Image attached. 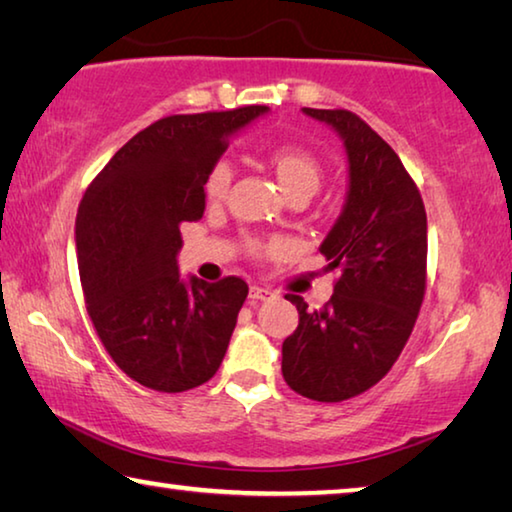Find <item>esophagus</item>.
<instances>
[{
	"mask_svg": "<svg viewBox=\"0 0 512 512\" xmlns=\"http://www.w3.org/2000/svg\"><path fill=\"white\" fill-rule=\"evenodd\" d=\"M273 296H275V293L271 289L259 287V284H253V287H250V298H253V300H271Z\"/></svg>",
	"mask_w": 512,
	"mask_h": 512,
	"instance_id": "1",
	"label": "esophagus"
}]
</instances>
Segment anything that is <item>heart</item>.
I'll list each match as a JSON object with an SVG mask.
<instances>
[{
	"mask_svg": "<svg viewBox=\"0 0 512 512\" xmlns=\"http://www.w3.org/2000/svg\"><path fill=\"white\" fill-rule=\"evenodd\" d=\"M271 167L275 171L277 185L284 194H296V192H314L320 185V164L318 160L305 149L298 146H280L271 153ZM232 164L228 160H219L212 167L210 176H207V196L212 201H219L225 196L228 187L232 183Z\"/></svg>",
	"mask_w": 512,
	"mask_h": 512,
	"instance_id": "heart-1",
	"label": "heart"
}]
</instances>
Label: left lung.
I'll return each mask as SVG.
<instances>
[{"instance_id":"left-lung-1","label":"left lung","mask_w":512,"mask_h":512,"mask_svg":"<svg viewBox=\"0 0 512 512\" xmlns=\"http://www.w3.org/2000/svg\"><path fill=\"white\" fill-rule=\"evenodd\" d=\"M302 112L341 137L348 192L318 248L341 277L318 311L287 296L300 320L282 343V375L309 400L341 402L375 386L409 341L427 280V212L402 160L366 121L350 110Z\"/></svg>"}]
</instances>
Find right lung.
<instances>
[{"mask_svg":"<svg viewBox=\"0 0 512 512\" xmlns=\"http://www.w3.org/2000/svg\"><path fill=\"white\" fill-rule=\"evenodd\" d=\"M266 106L173 115L112 155L76 214L85 307L112 361L137 384L183 393L219 370L248 296L241 277L178 273L180 225L205 212V183L230 137Z\"/></svg>","mask_w":512,"mask_h":512,"instance_id":"right-lung-1","label":"right lung"}]
</instances>
